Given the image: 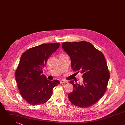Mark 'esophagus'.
<instances>
[{"label": "esophagus", "instance_id": "obj_1", "mask_svg": "<svg viewBox=\"0 0 125 125\" xmlns=\"http://www.w3.org/2000/svg\"><path fill=\"white\" fill-rule=\"evenodd\" d=\"M65 83H67V82L65 81V80H61V81H60V84Z\"/></svg>", "mask_w": 125, "mask_h": 125}]
</instances>
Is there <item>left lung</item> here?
I'll return each instance as SVG.
<instances>
[{"label":"left lung","instance_id":"left-lung-1","mask_svg":"<svg viewBox=\"0 0 125 125\" xmlns=\"http://www.w3.org/2000/svg\"><path fill=\"white\" fill-rule=\"evenodd\" d=\"M62 48L69 55L73 71L83 74V83H70L74 87L69 94L70 101L81 108L96 103L106 91L110 73L102 53L86 41L63 42Z\"/></svg>","mask_w":125,"mask_h":125}]
</instances>
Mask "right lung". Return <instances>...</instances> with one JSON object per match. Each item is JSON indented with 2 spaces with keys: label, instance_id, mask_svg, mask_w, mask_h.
Masks as SVG:
<instances>
[{
  "label": "right lung",
  "instance_id": "obj_1",
  "mask_svg": "<svg viewBox=\"0 0 125 125\" xmlns=\"http://www.w3.org/2000/svg\"><path fill=\"white\" fill-rule=\"evenodd\" d=\"M59 46L58 43L42 44L28 49L21 57L15 72L16 81L21 96L31 105L47 102L53 88L60 83L58 80H48L42 74L47 59Z\"/></svg>",
  "mask_w": 125,
  "mask_h": 125
}]
</instances>
